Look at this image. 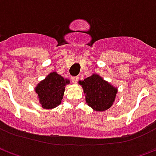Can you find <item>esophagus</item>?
Here are the masks:
<instances>
[{
    "label": "esophagus",
    "mask_w": 156,
    "mask_h": 156,
    "mask_svg": "<svg viewBox=\"0 0 156 156\" xmlns=\"http://www.w3.org/2000/svg\"><path fill=\"white\" fill-rule=\"evenodd\" d=\"M78 78H78V76H76V77H72L71 80H72V82L73 83H77L78 81Z\"/></svg>",
    "instance_id": "34e87169"
}]
</instances>
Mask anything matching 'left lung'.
<instances>
[{"label": "left lung", "instance_id": "obj_1", "mask_svg": "<svg viewBox=\"0 0 156 156\" xmlns=\"http://www.w3.org/2000/svg\"><path fill=\"white\" fill-rule=\"evenodd\" d=\"M86 94V102L96 111H105L112 106L117 94V88L98 74H93L79 83Z\"/></svg>", "mask_w": 156, "mask_h": 156}]
</instances>
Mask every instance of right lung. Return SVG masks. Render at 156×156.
Segmentation results:
<instances>
[{
    "mask_svg": "<svg viewBox=\"0 0 156 156\" xmlns=\"http://www.w3.org/2000/svg\"><path fill=\"white\" fill-rule=\"evenodd\" d=\"M68 83H69V80L64 79L55 72L47 76L36 88V93L38 94L41 106L45 108H52L60 105L65 85Z\"/></svg>",
    "mask_w": 156,
    "mask_h": 156,
    "instance_id": "1",
    "label": "right lung"
}]
</instances>
